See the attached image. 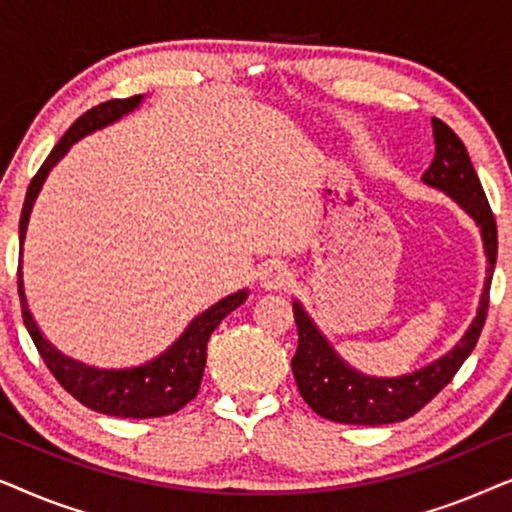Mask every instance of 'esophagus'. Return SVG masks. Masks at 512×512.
Listing matches in <instances>:
<instances>
[{
    "label": "esophagus",
    "mask_w": 512,
    "mask_h": 512,
    "mask_svg": "<svg viewBox=\"0 0 512 512\" xmlns=\"http://www.w3.org/2000/svg\"><path fill=\"white\" fill-rule=\"evenodd\" d=\"M258 284H261V289H265V291L289 289V286L293 284V272L282 263H272L261 272Z\"/></svg>",
    "instance_id": "1"
}]
</instances>
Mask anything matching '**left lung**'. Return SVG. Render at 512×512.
I'll return each mask as SVG.
<instances>
[{"label":"left lung","mask_w":512,"mask_h":512,"mask_svg":"<svg viewBox=\"0 0 512 512\" xmlns=\"http://www.w3.org/2000/svg\"><path fill=\"white\" fill-rule=\"evenodd\" d=\"M436 156L422 181L426 186L443 191L447 198L464 209L480 228L482 247L487 256V277L482 286L478 312L461 335V340L450 352L438 356L436 361L398 377L366 375L349 366L335 352L331 340L319 331L314 319L305 312L300 300H293V317L298 326V349L291 359L293 377L303 401L317 415L340 424L382 426L403 422L424 408L447 382L457 375L461 363L473 352L487 319L489 286L496 265V223L489 202L482 191L478 174L473 170L471 158L461 139L454 135L450 125L431 118Z\"/></svg>","instance_id":"8db88e82"}]
</instances>
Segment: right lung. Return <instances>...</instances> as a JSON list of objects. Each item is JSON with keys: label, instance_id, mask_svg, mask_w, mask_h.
Listing matches in <instances>:
<instances>
[{"label": "right lung", "instance_id": "1", "mask_svg": "<svg viewBox=\"0 0 512 512\" xmlns=\"http://www.w3.org/2000/svg\"><path fill=\"white\" fill-rule=\"evenodd\" d=\"M144 102V95L128 97V100H109L97 107L88 109L76 123L69 128L55 149L48 153L44 165L34 174L30 188H27L23 214H20V265H18V293L20 305H23V321L27 333L37 345L41 359L46 361L55 380L72 394L76 401L86 408L102 412L111 417H130V419H149L165 417L184 408L198 394L202 373L207 363V340L214 333V328L228 317L235 307H240L249 296V289H240L230 296L221 298L219 303L200 312L191 324L184 328V333L172 342L165 352L153 356L151 361L132 368H95L88 363L76 361L72 356L62 354L58 347H53L41 328L34 321L30 305L25 296L23 282V244L27 235V223L34 202L39 198L41 186L48 179V174L67 151L86 135H93L95 130L107 128V125L121 121L123 116L132 114Z\"/></svg>", "mask_w": 512, "mask_h": 512}]
</instances>
